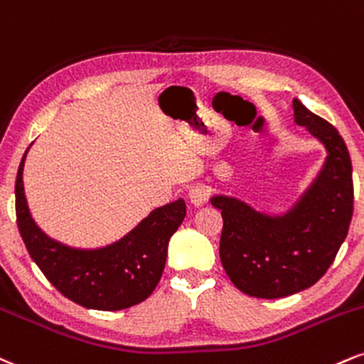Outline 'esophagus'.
Instances as JSON below:
<instances>
[{
    "label": "esophagus",
    "instance_id": "obj_1",
    "mask_svg": "<svg viewBox=\"0 0 364 364\" xmlns=\"http://www.w3.org/2000/svg\"><path fill=\"white\" fill-rule=\"evenodd\" d=\"M209 191L206 186H194L189 189V200L194 208H200L208 203Z\"/></svg>",
    "mask_w": 364,
    "mask_h": 364
}]
</instances>
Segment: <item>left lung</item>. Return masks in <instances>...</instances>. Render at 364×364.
Listing matches in <instances>:
<instances>
[{
    "mask_svg": "<svg viewBox=\"0 0 364 364\" xmlns=\"http://www.w3.org/2000/svg\"><path fill=\"white\" fill-rule=\"evenodd\" d=\"M294 122L327 149L318 177L283 216L255 211L240 199L215 196L223 216L220 259L240 291L283 298L314 286L334 262L353 218V165L339 131L293 100Z\"/></svg>",
    "mask_w": 364,
    "mask_h": 364,
    "instance_id": "left-lung-1",
    "label": "left lung"
}]
</instances>
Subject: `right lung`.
Listing matches in <instances>:
<instances>
[{"instance_id": "add662e5", "label": "right lung", "mask_w": 364, "mask_h": 364, "mask_svg": "<svg viewBox=\"0 0 364 364\" xmlns=\"http://www.w3.org/2000/svg\"><path fill=\"white\" fill-rule=\"evenodd\" d=\"M25 156L27 151L15 182L16 223L30 257L49 283L85 309L115 311L146 300L165 269L170 237L186 218L183 199L156 208L112 245L73 249L47 237L30 216L21 178Z\"/></svg>"}]
</instances>
